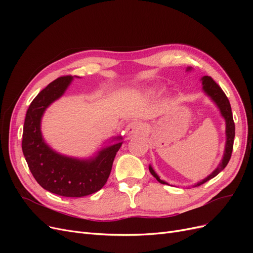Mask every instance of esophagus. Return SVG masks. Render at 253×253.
<instances>
[{
    "mask_svg": "<svg viewBox=\"0 0 253 253\" xmlns=\"http://www.w3.org/2000/svg\"><path fill=\"white\" fill-rule=\"evenodd\" d=\"M143 131V126L142 125L140 124V122H131V124H128L126 126V135H133L135 133H140Z\"/></svg>",
    "mask_w": 253,
    "mask_h": 253,
    "instance_id": "obj_1",
    "label": "esophagus"
}]
</instances>
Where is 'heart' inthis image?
Wrapping results in <instances>:
<instances>
[{"label": "heart", "mask_w": 253, "mask_h": 253, "mask_svg": "<svg viewBox=\"0 0 253 253\" xmlns=\"http://www.w3.org/2000/svg\"><path fill=\"white\" fill-rule=\"evenodd\" d=\"M155 91V88H153V89H150V93H154Z\"/></svg>", "instance_id": "obj_1"}]
</instances>
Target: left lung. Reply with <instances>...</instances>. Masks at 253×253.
<instances>
[{"label": "left lung", "mask_w": 253, "mask_h": 253, "mask_svg": "<svg viewBox=\"0 0 253 253\" xmlns=\"http://www.w3.org/2000/svg\"><path fill=\"white\" fill-rule=\"evenodd\" d=\"M187 71H191V67H188ZM201 80L203 83L204 91L211 98V100L217 105L221 116H223V118L226 121V144H225L223 159H221V162L219 163L216 169L214 170L210 175L207 176L206 178H204L203 180L198 181L197 183H195V185H193V187H198V186L203 185V183L210 180L211 178L215 177V176L219 172H221L225 169L226 166L229 163V160H230V158H231L232 150H233V141H234V136H235V126H234V121H233V117H232L231 105H230V102H229V100H228L227 96L223 91V89H221L217 85V83L214 81L211 77H209V76H204ZM149 170H150L151 174L157 179V181L163 183V185H169L167 181L160 179V177L156 174V172L153 170L152 166H149Z\"/></svg>", "instance_id": "1"}]
</instances>
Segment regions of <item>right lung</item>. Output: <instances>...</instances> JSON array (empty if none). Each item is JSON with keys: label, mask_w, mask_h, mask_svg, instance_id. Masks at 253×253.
I'll list each match as a JSON object with an SVG mask.
<instances>
[{"label": "right lung", "mask_w": 253, "mask_h": 253, "mask_svg": "<svg viewBox=\"0 0 253 253\" xmlns=\"http://www.w3.org/2000/svg\"><path fill=\"white\" fill-rule=\"evenodd\" d=\"M73 79V76L56 79L30 103L23 127L22 150L30 172L43 189L65 197H82L97 192L105 185L122 137H115L116 142L88 159L61 155L44 141L41 133L43 114L64 94Z\"/></svg>", "instance_id": "add662e5"}]
</instances>
